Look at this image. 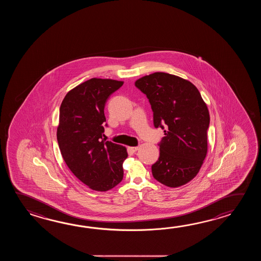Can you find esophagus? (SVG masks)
Segmentation results:
<instances>
[{
	"mask_svg": "<svg viewBox=\"0 0 261 261\" xmlns=\"http://www.w3.org/2000/svg\"><path fill=\"white\" fill-rule=\"evenodd\" d=\"M138 149L139 146H129V147H128V150H129V151H132L133 153L136 152V151H137Z\"/></svg>",
	"mask_w": 261,
	"mask_h": 261,
	"instance_id": "esophagus-1",
	"label": "esophagus"
}]
</instances>
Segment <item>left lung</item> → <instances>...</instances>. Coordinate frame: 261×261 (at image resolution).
Here are the masks:
<instances>
[{
  "label": "left lung",
  "mask_w": 261,
  "mask_h": 261,
  "mask_svg": "<svg viewBox=\"0 0 261 261\" xmlns=\"http://www.w3.org/2000/svg\"><path fill=\"white\" fill-rule=\"evenodd\" d=\"M135 86L149 100L155 128H166L153 176L169 188L189 183L200 172L208 150L210 115L200 91L189 80L167 72L139 78Z\"/></svg>",
  "instance_id": "8db88e82"
}]
</instances>
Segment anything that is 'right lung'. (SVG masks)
<instances>
[{
    "instance_id": "right-lung-1",
    "label": "right lung",
    "mask_w": 261,
    "mask_h": 261,
    "mask_svg": "<svg viewBox=\"0 0 261 261\" xmlns=\"http://www.w3.org/2000/svg\"><path fill=\"white\" fill-rule=\"evenodd\" d=\"M123 81L91 78L71 89L61 102L57 139L71 172L89 189L107 191L123 179L127 149L102 139L105 106Z\"/></svg>"
}]
</instances>
